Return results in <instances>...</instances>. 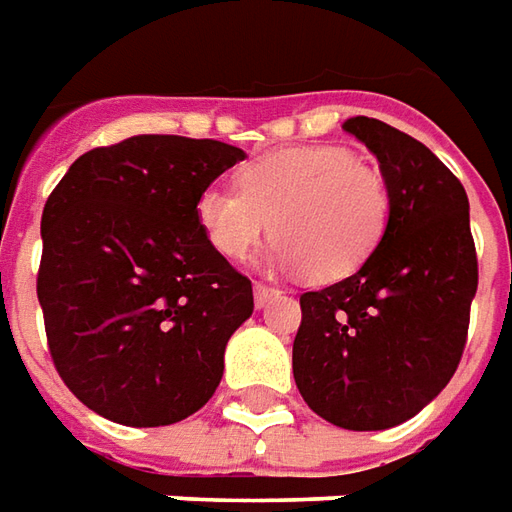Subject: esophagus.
<instances>
[{
	"instance_id": "esophagus-1",
	"label": "esophagus",
	"mask_w": 512,
	"mask_h": 512,
	"mask_svg": "<svg viewBox=\"0 0 512 512\" xmlns=\"http://www.w3.org/2000/svg\"><path fill=\"white\" fill-rule=\"evenodd\" d=\"M278 292H281L278 287H267V284H262V281H256V284H253V301H256V309L267 306L270 298H276Z\"/></svg>"
}]
</instances>
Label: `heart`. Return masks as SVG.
I'll return each mask as SVG.
<instances>
[{
	"instance_id": "obj_1",
	"label": "heart",
	"mask_w": 512,
	"mask_h": 512,
	"mask_svg": "<svg viewBox=\"0 0 512 512\" xmlns=\"http://www.w3.org/2000/svg\"><path fill=\"white\" fill-rule=\"evenodd\" d=\"M393 211L384 172L340 144H298L236 169V189L206 186L195 220L209 245L242 262L270 231V262L315 284L357 273L379 248Z\"/></svg>"
}]
</instances>
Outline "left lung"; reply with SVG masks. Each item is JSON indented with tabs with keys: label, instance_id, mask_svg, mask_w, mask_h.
Segmentation results:
<instances>
[{
	"label": "left lung",
	"instance_id": "8db88e82",
	"mask_svg": "<svg viewBox=\"0 0 512 512\" xmlns=\"http://www.w3.org/2000/svg\"><path fill=\"white\" fill-rule=\"evenodd\" d=\"M343 128L376 155L393 211L354 276L301 295L292 373L320 418L376 432L410 421L454 376L477 250L463 183L426 144L368 116Z\"/></svg>",
	"mask_w": 512,
	"mask_h": 512
}]
</instances>
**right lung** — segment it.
I'll return each instance as SVG.
<instances>
[{
  "instance_id": "1",
  "label": "right lung",
  "mask_w": 512,
  "mask_h": 512,
  "mask_svg": "<svg viewBox=\"0 0 512 512\" xmlns=\"http://www.w3.org/2000/svg\"><path fill=\"white\" fill-rule=\"evenodd\" d=\"M242 158L214 139L130 136L80 155L52 189L38 303L52 362L88 410L167 426L214 396L253 287L209 245L195 200Z\"/></svg>"
}]
</instances>
